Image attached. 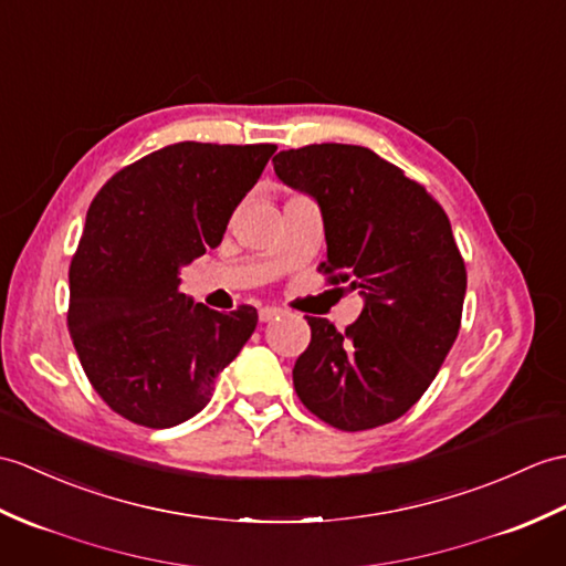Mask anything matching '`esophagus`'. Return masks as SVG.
I'll return each mask as SVG.
<instances>
[{
	"label": "esophagus",
	"instance_id": "obj_1",
	"mask_svg": "<svg viewBox=\"0 0 566 566\" xmlns=\"http://www.w3.org/2000/svg\"><path fill=\"white\" fill-rule=\"evenodd\" d=\"M258 315H260V323H272L274 318H280L282 308H277V306H262Z\"/></svg>",
	"mask_w": 566,
	"mask_h": 566
}]
</instances>
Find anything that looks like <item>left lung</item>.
Instances as JSON below:
<instances>
[{
  "label": "left lung",
  "mask_w": 566,
  "mask_h": 566,
  "mask_svg": "<svg viewBox=\"0 0 566 566\" xmlns=\"http://www.w3.org/2000/svg\"><path fill=\"white\" fill-rule=\"evenodd\" d=\"M272 164L321 207L327 282L364 296L345 333L308 318L296 396L335 429L388 424L424 396L461 331L468 274L451 221L424 186L366 147L308 144Z\"/></svg>",
  "instance_id": "8db88e82"
}]
</instances>
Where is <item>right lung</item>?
I'll return each instance as SVG.
<instances>
[{"instance_id": "right-lung-1", "label": "right lung", "mask_w": 566, "mask_h": 566, "mask_svg": "<svg viewBox=\"0 0 566 566\" xmlns=\"http://www.w3.org/2000/svg\"><path fill=\"white\" fill-rule=\"evenodd\" d=\"M274 144L178 142L125 166L94 197L70 265L67 325L91 386L129 422L176 427L258 325L178 292L180 268L217 248Z\"/></svg>"}]
</instances>
